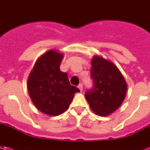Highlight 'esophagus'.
<instances>
[{"mask_svg": "<svg viewBox=\"0 0 150 150\" xmlns=\"http://www.w3.org/2000/svg\"><path fill=\"white\" fill-rule=\"evenodd\" d=\"M78 88H79V89L80 90V91H83V84H82V83H80V84H79Z\"/></svg>", "mask_w": 150, "mask_h": 150, "instance_id": "esophagus-1", "label": "esophagus"}]
</instances>
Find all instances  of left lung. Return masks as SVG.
I'll list each match as a JSON object with an SVG mask.
<instances>
[{
  "label": "left lung",
  "mask_w": 150,
  "mask_h": 150,
  "mask_svg": "<svg viewBox=\"0 0 150 150\" xmlns=\"http://www.w3.org/2000/svg\"><path fill=\"white\" fill-rule=\"evenodd\" d=\"M93 86L85 92L91 110L99 116H108L116 111L125 97L127 83L119 69L100 56L91 60Z\"/></svg>",
  "instance_id": "1"
}]
</instances>
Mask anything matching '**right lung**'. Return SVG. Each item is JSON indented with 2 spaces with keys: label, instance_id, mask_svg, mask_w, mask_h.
<instances>
[{
  "label": "right lung",
  "instance_id": "add662e5",
  "mask_svg": "<svg viewBox=\"0 0 150 150\" xmlns=\"http://www.w3.org/2000/svg\"><path fill=\"white\" fill-rule=\"evenodd\" d=\"M63 54L50 50L38 59L28 78L29 95L35 107L49 116L65 112L79 90L70 84L67 74L59 69Z\"/></svg>",
  "mask_w": 150,
  "mask_h": 150
}]
</instances>
